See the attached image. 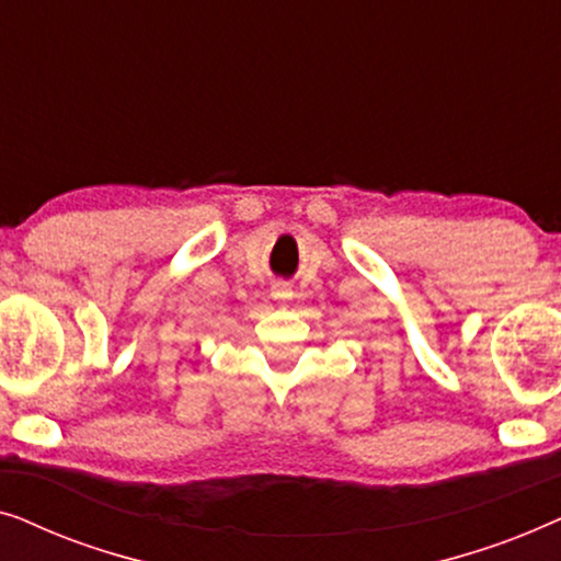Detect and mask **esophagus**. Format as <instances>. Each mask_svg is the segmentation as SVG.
I'll return each instance as SVG.
<instances>
[{
	"mask_svg": "<svg viewBox=\"0 0 561 561\" xmlns=\"http://www.w3.org/2000/svg\"><path fill=\"white\" fill-rule=\"evenodd\" d=\"M273 298H278V301L286 304V301H290V298H294V290H290L288 283L278 280V283H275V286H273Z\"/></svg>",
	"mask_w": 561,
	"mask_h": 561,
	"instance_id": "1",
	"label": "esophagus"
}]
</instances>
